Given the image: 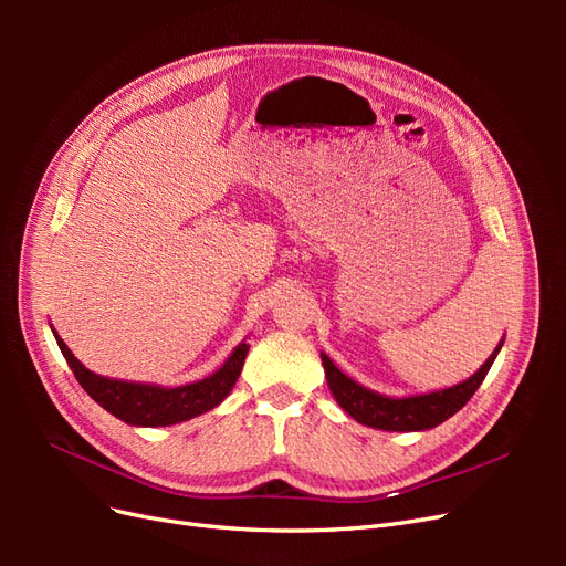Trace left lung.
Here are the masks:
<instances>
[{"label": "left lung", "instance_id": "left-lung-1", "mask_svg": "<svg viewBox=\"0 0 566 566\" xmlns=\"http://www.w3.org/2000/svg\"><path fill=\"white\" fill-rule=\"evenodd\" d=\"M501 345L495 347V352L486 358V364L479 368L470 380L449 389L420 394V397H408V399L380 397V394H375L349 380L347 375L342 373L325 354H321V358L325 368V380H328L333 397L354 420L364 422L368 427H378V430H387V432H416V430H430V427H437L443 420H449L472 399V394L479 389V385L484 382L493 358L499 356Z\"/></svg>", "mask_w": 566, "mask_h": 566}]
</instances>
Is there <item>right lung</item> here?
Masks as SVG:
<instances>
[{
	"label": "right lung",
	"mask_w": 566,
	"mask_h": 566,
	"mask_svg": "<svg viewBox=\"0 0 566 566\" xmlns=\"http://www.w3.org/2000/svg\"><path fill=\"white\" fill-rule=\"evenodd\" d=\"M59 347L65 356L67 366L75 373L77 382L90 397L104 406L108 413L125 420L127 424H142V427H165L191 420L200 413H208L210 408L219 406L227 399V394L235 385L238 375L243 370V361L248 356L250 345L241 342L229 356V361L221 366L210 378H205L193 385H184L175 389L153 387V385H136L123 380H108L101 375L84 368L73 352L65 347V342L56 335Z\"/></svg>",
	"instance_id": "obj_1"
}]
</instances>
